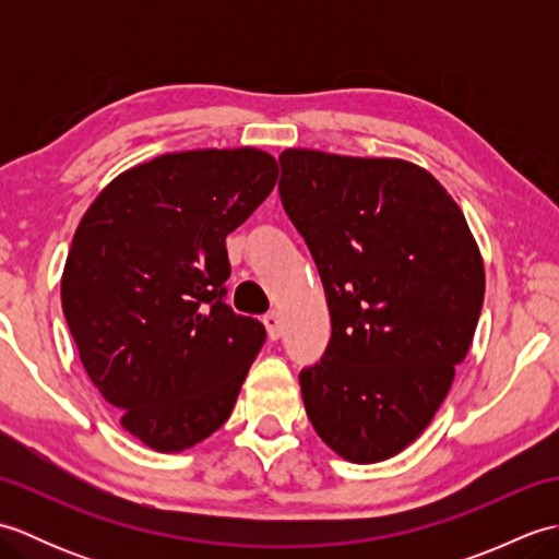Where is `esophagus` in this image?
<instances>
[{"label":"esophagus","mask_w":559,"mask_h":559,"mask_svg":"<svg viewBox=\"0 0 559 559\" xmlns=\"http://www.w3.org/2000/svg\"><path fill=\"white\" fill-rule=\"evenodd\" d=\"M264 324H266V329H269V336H271L273 341H278L281 334H283V319H281V314H278V312H269V314L264 317Z\"/></svg>","instance_id":"34e87169"}]
</instances>
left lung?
<instances>
[{"label":"left lung","mask_w":559,"mask_h":559,"mask_svg":"<svg viewBox=\"0 0 559 559\" xmlns=\"http://www.w3.org/2000/svg\"><path fill=\"white\" fill-rule=\"evenodd\" d=\"M278 194L324 283L331 341L302 367L307 418L355 463L399 454L454 382L476 334L485 271L456 201L394 158L281 153Z\"/></svg>","instance_id":"left-lung-1"}]
</instances>
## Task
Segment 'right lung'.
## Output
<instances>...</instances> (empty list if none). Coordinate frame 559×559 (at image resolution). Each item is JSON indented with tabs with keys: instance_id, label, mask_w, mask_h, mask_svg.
<instances>
[{
	"instance_id": "obj_1",
	"label": "right lung",
	"mask_w": 559,
	"mask_h": 559,
	"mask_svg": "<svg viewBox=\"0 0 559 559\" xmlns=\"http://www.w3.org/2000/svg\"><path fill=\"white\" fill-rule=\"evenodd\" d=\"M276 180L257 148L165 153L112 180L79 223L67 324L91 382L151 449L216 432L264 346V324L225 302V237Z\"/></svg>"
}]
</instances>
